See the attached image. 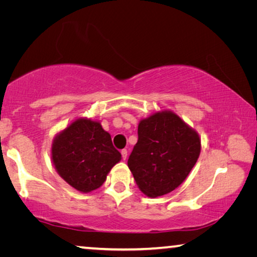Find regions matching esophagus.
Wrapping results in <instances>:
<instances>
[{
	"label": "esophagus",
	"mask_w": 257,
	"mask_h": 257,
	"mask_svg": "<svg viewBox=\"0 0 257 257\" xmlns=\"http://www.w3.org/2000/svg\"><path fill=\"white\" fill-rule=\"evenodd\" d=\"M121 155H122V159L125 160V159H127V156H128V151L122 150V151H121Z\"/></svg>",
	"instance_id": "1"
}]
</instances>
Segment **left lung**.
<instances>
[{
    "instance_id": "obj_1",
    "label": "left lung",
    "mask_w": 257,
    "mask_h": 257,
    "mask_svg": "<svg viewBox=\"0 0 257 257\" xmlns=\"http://www.w3.org/2000/svg\"><path fill=\"white\" fill-rule=\"evenodd\" d=\"M197 132L172 111H160L142 119L138 142L128 167L138 188L155 198L171 193L188 177L201 153Z\"/></svg>"
}]
</instances>
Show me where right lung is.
<instances>
[{
    "label": "right lung",
    "mask_w": 257,
    "mask_h": 257,
    "mask_svg": "<svg viewBox=\"0 0 257 257\" xmlns=\"http://www.w3.org/2000/svg\"><path fill=\"white\" fill-rule=\"evenodd\" d=\"M52 162L59 176L80 193L101 187L121 154L101 122L77 118L56 134L51 149Z\"/></svg>",
    "instance_id": "right-lung-1"
}]
</instances>
